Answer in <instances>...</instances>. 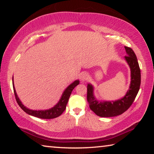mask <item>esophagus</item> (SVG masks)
Returning a JSON list of instances; mask_svg holds the SVG:
<instances>
[{"instance_id": "34e87169", "label": "esophagus", "mask_w": 154, "mask_h": 154, "mask_svg": "<svg viewBox=\"0 0 154 154\" xmlns=\"http://www.w3.org/2000/svg\"><path fill=\"white\" fill-rule=\"evenodd\" d=\"M88 78V75L87 73H85V72H83L82 75H81V80L82 81V82H84V81L87 80Z\"/></svg>"}]
</instances>
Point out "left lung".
Here are the masks:
<instances>
[{
	"mask_svg": "<svg viewBox=\"0 0 154 154\" xmlns=\"http://www.w3.org/2000/svg\"><path fill=\"white\" fill-rule=\"evenodd\" d=\"M125 49L128 55L125 56V59L131 71V82L129 90L124 98L115 102H98L94 96L92 85H88L87 100L89 103L90 108L100 117L110 118L124 113L133 103L139 92L140 85V70L137 56L130 48L125 46Z\"/></svg>",
	"mask_w": 154,
	"mask_h": 154,
	"instance_id": "8db88e82",
	"label": "left lung"
}]
</instances>
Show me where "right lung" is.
Returning <instances> with one entry per match:
<instances>
[{"label":"right lung","mask_w":154,"mask_h":154,"mask_svg":"<svg viewBox=\"0 0 154 154\" xmlns=\"http://www.w3.org/2000/svg\"><path fill=\"white\" fill-rule=\"evenodd\" d=\"M79 83V80L75 81L73 83H71V84L64 90V92H63V94H62V96L60 98V100L58 104L54 106L53 108L48 109V110H45V111H34V110H30V109H27L26 106L23 105V104L21 103L19 98H18L16 92H15L14 83H13V88H14V94H15V99H16L17 103L21 107V109H22L24 112H26V113H28V115L36 117V118H38L54 119V118H58V116H60V115L64 111L65 109H66L67 103L68 101H69V99L70 96L71 94L72 91L75 88V86H77Z\"/></svg>","instance_id":"obj_1"}]
</instances>
